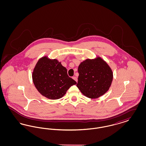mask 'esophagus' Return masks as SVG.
Wrapping results in <instances>:
<instances>
[{"label": "esophagus", "instance_id": "obj_1", "mask_svg": "<svg viewBox=\"0 0 146 146\" xmlns=\"http://www.w3.org/2000/svg\"><path fill=\"white\" fill-rule=\"evenodd\" d=\"M72 78L76 82V83H77V82H78V80H77V78H76V76H73L72 77Z\"/></svg>", "mask_w": 146, "mask_h": 146}]
</instances>
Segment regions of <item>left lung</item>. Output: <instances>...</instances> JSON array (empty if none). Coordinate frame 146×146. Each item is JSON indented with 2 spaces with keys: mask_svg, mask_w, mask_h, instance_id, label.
<instances>
[{
  "mask_svg": "<svg viewBox=\"0 0 146 146\" xmlns=\"http://www.w3.org/2000/svg\"><path fill=\"white\" fill-rule=\"evenodd\" d=\"M76 86L85 96L97 98L109 90L113 80V72L101 58L86 59L78 67Z\"/></svg>",
  "mask_w": 146,
  "mask_h": 146,
  "instance_id": "obj_1",
  "label": "left lung"
}]
</instances>
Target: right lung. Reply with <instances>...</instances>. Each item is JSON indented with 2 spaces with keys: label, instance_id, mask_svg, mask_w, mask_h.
Segmentation results:
<instances>
[{
  "label": "right lung",
  "instance_id": "1",
  "mask_svg": "<svg viewBox=\"0 0 146 146\" xmlns=\"http://www.w3.org/2000/svg\"><path fill=\"white\" fill-rule=\"evenodd\" d=\"M35 88L42 96L56 100L63 97L70 87L76 82L67 74V70L57 60L46 56L35 65L32 74Z\"/></svg>",
  "mask_w": 146,
  "mask_h": 146
}]
</instances>
